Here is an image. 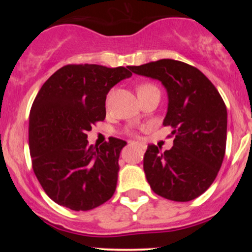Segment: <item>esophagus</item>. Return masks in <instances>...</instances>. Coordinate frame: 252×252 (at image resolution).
Segmentation results:
<instances>
[{
  "mask_svg": "<svg viewBox=\"0 0 252 252\" xmlns=\"http://www.w3.org/2000/svg\"><path fill=\"white\" fill-rule=\"evenodd\" d=\"M129 144H130V146H132V144H137V143H136V142H132V141H129V142H128ZM137 146L138 147H141V148H142V149H144V148H146V147H144L143 146V144H137Z\"/></svg>",
  "mask_w": 252,
  "mask_h": 252,
  "instance_id": "obj_1",
  "label": "esophagus"
}]
</instances>
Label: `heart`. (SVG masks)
Returning <instances> with one entry per match:
<instances>
[{"label":"heart","instance_id":"b5f03b06","mask_svg":"<svg viewBox=\"0 0 252 252\" xmlns=\"http://www.w3.org/2000/svg\"><path fill=\"white\" fill-rule=\"evenodd\" d=\"M153 90H158L154 84H150V83H143L141 84L140 86L137 88V94H144V92H148V91H153Z\"/></svg>","mask_w":252,"mask_h":252}]
</instances>
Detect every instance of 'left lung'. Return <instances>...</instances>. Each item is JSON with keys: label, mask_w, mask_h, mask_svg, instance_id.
<instances>
[{"label": "left lung", "mask_w": 252, "mask_h": 252, "mask_svg": "<svg viewBox=\"0 0 252 252\" xmlns=\"http://www.w3.org/2000/svg\"><path fill=\"white\" fill-rule=\"evenodd\" d=\"M140 76L160 80L168 94L164 126L173 147L161 153L149 144L143 158L147 181L158 195L189 201L215 181L226 148L227 111L218 90L198 68L173 59L129 66Z\"/></svg>", "instance_id": "obj_1"}]
</instances>
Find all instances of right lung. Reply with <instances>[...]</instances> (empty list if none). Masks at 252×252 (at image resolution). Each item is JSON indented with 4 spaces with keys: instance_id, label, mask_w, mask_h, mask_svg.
I'll return each mask as SVG.
<instances>
[{
    "instance_id": "add662e5",
    "label": "right lung",
    "mask_w": 252,
    "mask_h": 252,
    "mask_svg": "<svg viewBox=\"0 0 252 252\" xmlns=\"http://www.w3.org/2000/svg\"><path fill=\"white\" fill-rule=\"evenodd\" d=\"M128 68L66 65L37 92L28 130L32 164L46 194L57 204L89 211L114 195L118 158L126 142L109 137L98 148L89 146L86 132L104 121L106 94L132 76Z\"/></svg>"
}]
</instances>
